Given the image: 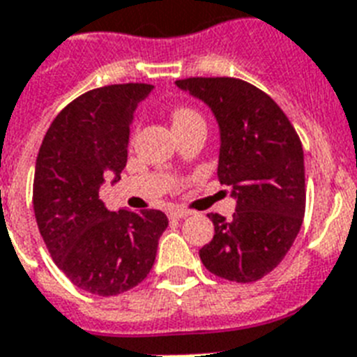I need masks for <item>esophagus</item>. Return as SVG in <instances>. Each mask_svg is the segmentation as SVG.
<instances>
[{
    "label": "esophagus",
    "instance_id": "obj_1",
    "mask_svg": "<svg viewBox=\"0 0 357 357\" xmlns=\"http://www.w3.org/2000/svg\"><path fill=\"white\" fill-rule=\"evenodd\" d=\"M188 214H190V211H187V208H179V207H174L169 211V216L172 220H181V218H187Z\"/></svg>",
    "mask_w": 357,
    "mask_h": 357
}]
</instances>
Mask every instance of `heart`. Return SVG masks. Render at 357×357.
Listing matches in <instances>:
<instances>
[{
  "mask_svg": "<svg viewBox=\"0 0 357 357\" xmlns=\"http://www.w3.org/2000/svg\"><path fill=\"white\" fill-rule=\"evenodd\" d=\"M198 121H204V117H202L196 109L190 108V106H176V108L172 109L174 128H183V126L198 123Z\"/></svg>",
  "mask_w": 357,
  "mask_h": 357,
  "instance_id": "obj_1",
  "label": "heart"
}]
</instances>
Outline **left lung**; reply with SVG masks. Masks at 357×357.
<instances>
[{
  "mask_svg": "<svg viewBox=\"0 0 357 357\" xmlns=\"http://www.w3.org/2000/svg\"><path fill=\"white\" fill-rule=\"evenodd\" d=\"M211 106L220 124L218 179L233 187L236 211L208 213L213 240L199 249L205 268L233 282L271 273L301 231L306 208L304 153L286 113L268 93L233 77L176 82Z\"/></svg>",
  "mask_w": 357,
  "mask_h": 357,
  "instance_id": "1",
  "label": "left lung"
}]
</instances>
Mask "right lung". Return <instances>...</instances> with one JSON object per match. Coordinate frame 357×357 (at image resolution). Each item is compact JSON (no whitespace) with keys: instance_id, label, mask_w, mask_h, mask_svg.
<instances>
[{"instance_id":"add662e5","label":"right lung","mask_w":357,"mask_h":357,"mask_svg":"<svg viewBox=\"0 0 357 357\" xmlns=\"http://www.w3.org/2000/svg\"><path fill=\"white\" fill-rule=\"evenodd\" d=\"M152 89L130 82L86 91L54 117L36 158L33 205L43 242L75 286L100 297L146 279L169 227L161 211L109 213L98 198L108 174L121 179L133 113Z\"/></svg>"}]
</instances>
